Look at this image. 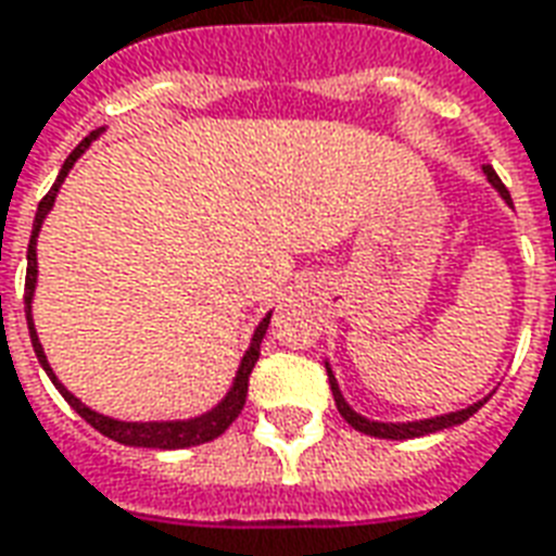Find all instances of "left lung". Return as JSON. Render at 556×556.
<instances>
[{
  "label": "left lung",
  "mask_w": 556,
  "mask_h": 556,
  "mask_svg": "<svg viewBox=\"0 0 556 556\" xmlns=\"http://www.w3.org/2000/svg\"><path fill=\"white\" fill-rule=\"evenodd\" d=\"M483 174H486L489 185L495 188L501 200L507 205H513L509 200V191L504 188V182L497 179V174L492 170V164H483ZM327 365V377H330V389H332V397H336V409L341 413V418L353 427V430H359L365 435H377V439H418V435H427V433H435V430H447V427H456L468 421L471 415L480 409V406L486 404L489 397L483 401H477V404L466 406V409H456V413H445V415H433V418H421V421H371V418H365L353 409L348 401H344V394H341L339 382H336V374H332L330 362H324Z\"/></svg>",
  "instance_id": "obj_1"
}]
</instances>
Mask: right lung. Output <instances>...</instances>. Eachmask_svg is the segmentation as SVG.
<instances>
[{"label": "right lung", "instance_id": "1", "mask_svg": "<svg viewBox=\"0 0 556 556\" xmlns=\"http://www.w3.org/2000/svg\"><path fill=\"white\" fill-rule=\"evenodd\" d=\"M105 129H97L90 131L88 138L76 147V150L70 152L67 162L61 167L59 179L55 185L49 188V194L37 203V215H35V224H31V241H28V267H26V320H28V336H31V348H35V356L37 362L43 365V371L49 374V380L52 386L59 389L61 397L67 401L76 413L88 421L93 430H100L102 435H109L114 442H121V445H129V447H159V451H179V447H194V445H205V442H212L217 435L224 433L226 427L232 425L238 418V413L244 409V401H247V386H250V374H253V365L258 359V348H262V339H265V330L267 324H270V312H267L265 318L258 320L256 332H253V339H250V348L247 353L241 356V365H238L236 371V380L229 386V392L224 394V401L217 406H212L208 413L197 415V418H182V421H117V418H109V415L102 413H93L90 406H85L76 397L73 392L64 389V382L55 377L52 371V365H49L47 353H43V344L37 339V330H35V320H31V300H35V286H37V236H40V226L47 220L49 208L55 205V197H59V188L61 182L67 179V174L73 170V164L79 162L81 152L88 150L90 143L100 138Z\"/></svg>", "mask_w": 556, "mask_h": 556}]
</instances>
